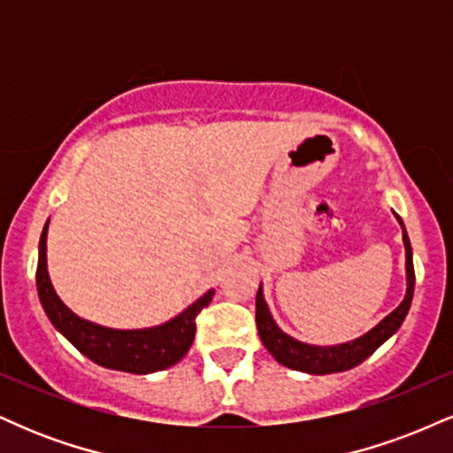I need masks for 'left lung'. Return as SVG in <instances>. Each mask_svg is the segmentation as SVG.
<instances>
[{"label": "left lung", "instance_id": "1", "mask_svg": "<svg viewBox=\"0 0 453 453\" xmlns=\"http://www.w3.org/2000/svg\"><path fill=\"white\" fill-rule=\"evenodd\" d=\"M400 221V217H398ZM403 226V221H400ZM403 241L404 249H407V296L400 303L398 309H394L381 324L372 327L371 332L360 336L357 341L345 342V345L336 347H313L304 345V342L294 341L292 336L283 334L277 324L270 317V311L266 303H264L262 288L257 289L256 298V324L259 339H262L264 347L273 353V357L283 366L292 368V371L311 372V375H327V372H339L347 371V368L357 366L366 360L371 353H375L379 347L386 342L394 332L398 330L404 317L409 313L411 300H413V288H415V270H413V256H411V242L407 232L403 227Z\"/></svg>", "mask_w": 453, "mask_h": 453}]
</instances>
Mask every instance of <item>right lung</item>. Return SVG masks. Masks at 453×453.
<instances>
[{
	"label": "right lung",
	"instance_id": "right-lung-1",
	"mask_svg": "<svg viewBox=\"0 0 453 453\" xmlns=\"http://www.w3.org/2000/svg\"><path fill=\"white\" fill-rule=\"evenodd\" d=\"M46 232L49 223L44 226L40 236V256H38V283L40 303L44 306V313L49 315L61 334L76 347L82 356H87L100 366L114 368V371L134 372V375H149V372L164 371L173 366L189 351L196 336V317L204 306L211 304L215 292L204 294L189 309H185L179 317H174L168 324L149 330H111L81 319L61 303L50 285L49 270H46Z\"/></svg>",
	"mask_w": 453,
	"mask_h": 453
}]
</instances>
